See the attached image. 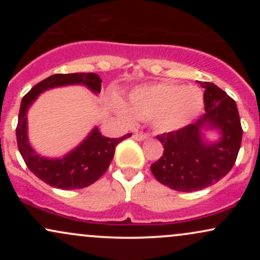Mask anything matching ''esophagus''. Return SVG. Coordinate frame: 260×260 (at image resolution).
I'll return each instance as SVG.
<instances>
[{
  "label": "esophagus",
  "instance_id": "1",
  "mask_svg": "<svg viewBox=\"0 0 260 260\" xmlns=\"http://www.w3.org/2000/svg\"><path fill=\"white\" fill-rule=\"evenodd\" d=\"M149 137V134H147V133H136V134H133V139H136V140H144V139H147Z\"/></svg>",
  "mask_w": 260,
  "mask_h": 260
}]
</instances>
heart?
<instances>
[{
	"label": "heart",
	"instance_id": "b5f03b06",
	"mask_svg": "<svg viewBox=\"0 0 260 260\" xmlns=\"http://www.w3.org/2000/svg\"><path fill=\"white\" fill-rule=\"evenodd\" d=\"M204 105L198 86L156 83L134 89L128 98V107L117 104L118 113L127 121L134 117L150 120L160 132H172L189 123Z\"/></svg>",
	"mask_w": 260,
	"mask_h": 260
}]
</instances>
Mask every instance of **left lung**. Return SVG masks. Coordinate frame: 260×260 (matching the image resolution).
I'll return each instance as SVG.
<instances>
[{"label": "left lung", "mask_w": 260, "mask_h": 260, "mask_svg": "<svg viewBox=\"0 0 260 260\" xmlns=\"http://www.w3.org/2000/svg\"><path fill=\"white\" fill-rule=\"evenodd\" d=\"M205 89V115L196 123L157 136L164 154L150 170L164 186L193 192L216 183L234 168L242 142V126L235 100L213 83L201 82ZM204 123L220 127L222 140L208 146L201 140Z\"/></svg>", "instance_id": "obj_1"}]
</instances>
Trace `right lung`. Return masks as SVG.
I'll return each mask as SVG.
<instances>
[{"mask_svg":"<svg viewBox=\"0 0 260 260\" xmlns=\"http://www.w3.org/2000/svg\"><path fill=\"white\" fill-rule=\"evenodd\" d=\"M101 82L103 80L95 73L53 74L32 86L23 96L16 128L18 149L28 169L38 178L51 187L61 188V189H80L90 186L95 181L99 180L109 169L118 143L129 138L132 133H127L121 138H107L98 131V128H95L76 150L66 155L63 159L49 160L39 156L28 143L26 138L28 107L41 91L53 86L84 84L92 91L100 92Z\"/></svg>","mask_w":260,"mask_h":260,"instance_id":"1","label":"right lung"}]
</instances>
